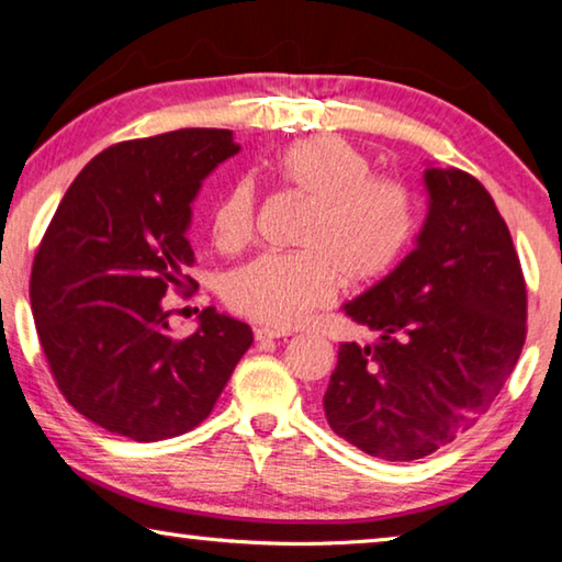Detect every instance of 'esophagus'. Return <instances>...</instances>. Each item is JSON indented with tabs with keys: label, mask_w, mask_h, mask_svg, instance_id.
<instances>
[{
	"label": "esophagus",
	"mask_w": 562,
	"mask_h": 562,
	"mask_svg": "<svg viewBox=\"0 0 562 562\" xmlns=\"http://www.w3.org/2000/svg\"><path fill=\"white\" fill-rule=\"evenodd\" d=\"M280 337H290V331L270 329V327H258V329H255V339H258V341H270V339H280Z\"/></svg>",
	"instance_id": "34e87169"
}]
</instances>
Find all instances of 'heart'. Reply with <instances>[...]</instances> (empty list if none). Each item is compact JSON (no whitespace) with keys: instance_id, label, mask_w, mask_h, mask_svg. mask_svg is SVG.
<instances>
[{"instance_id":"1","label":"heart","mask_w":562,"mask_h":562,"mask_svg":"<svg viewBox=\"0 0 562 562\" xmlns=\"http://www.w3.org/2000/svg\"><path fill=\"white\" fill-rule=\"evenodd\" d=\"M282 190L307 203L292 255H260L227 274V307L274 329L302 325L331 300L337 282L364 290L402 260L416 231L404 186L372 176V160L339 136H312L268 164ZM213 240L223 252L250 243L255 188L240 180L213 207Z\"/></svg>"}]
</instances>
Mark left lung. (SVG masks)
Masks as SVG:
<instances>
[{"instance_id": "1", "label": "left lung", "mask_w": 562, "mask_h": 562, "mask_svg": "<svg viewBox=\"0 0 562 562\" xmlns=\"http://www.w3.org/2000/svg\"><path fill=\"white\" fill-rule=\"evenodd\" d=\"M424 188L414 250L341 307L376 345H341L322 398L331 431L384 461L424 459L469 431L526 341V282L491 193L436 164Z\"/></svg>"}]
</instances>
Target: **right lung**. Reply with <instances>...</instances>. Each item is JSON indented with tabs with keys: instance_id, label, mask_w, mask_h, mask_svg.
I'll list each match as a JSON object with an SVG mask.
<instances>
[{
	"instance_id": "add662e5",
	"label": "right lung",
	"mask_w": 562,
	"mask_h": 562,
	"mask_svg": "<svg viewBox=\"0 0 562 562\" xmlns=\"http://www.w3.org/2000/svg\"><path fill=\"white\" fill-rule=\"evenodd\" d=\"M237 150L225 128L123 140L83 166L46 227L30 282L36 335L66 402L101 429L140 443L195 429L252 345L215 307L170 337L164 300L193 282L190 205Z\"/></svg>"
}]
</instances>
